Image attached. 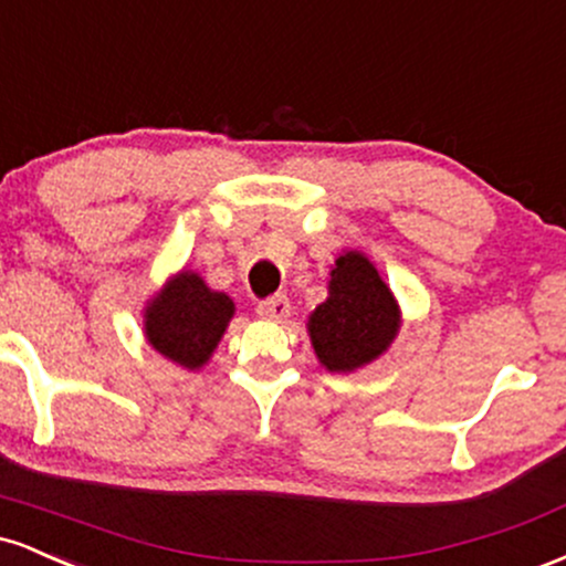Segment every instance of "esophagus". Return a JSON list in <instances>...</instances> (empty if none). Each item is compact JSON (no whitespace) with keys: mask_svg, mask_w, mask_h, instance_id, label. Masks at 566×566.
<instances>
[{"mask_svg":"<svg viewBox=\"0 0 566 566\" xmlns=\"http://www.w3.org/2000/svg\"><path fill=\"white\" fill-rule=\"evenodd\" d=\"M258 316L269 322H282L290 316V301L287 295H271L258 303Z\"/></svg>","mask_w":566,"mask_h":566,"instance_id":"34e87169","label":"esophagus"}]
</instances>
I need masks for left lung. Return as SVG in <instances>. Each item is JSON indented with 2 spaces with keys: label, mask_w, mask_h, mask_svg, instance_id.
<instances>
[{
  "label": "left lung",
  "mask_w": 566,
  "mask_h": 566,
  "mask_svg": "<svg viewBox=\"0 0 566 566\" xmlns=\"http://www.w3.org/2000/svg\"><path fill=\"white\" fill-rule=\"evenodd\" d=\"M329 297L311 314L308 333L329 373H350L380 356L399 329V308L375 265L359 252L337 258Z\"/></svg>",
  "instance_id": "1"
}]
</instances>
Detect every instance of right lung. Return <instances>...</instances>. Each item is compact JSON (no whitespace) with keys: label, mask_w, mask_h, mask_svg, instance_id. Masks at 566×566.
I'll return each mask as SVG.
<instances>
[{"label":"right lung","mask_w":566,"mask_h":566,"mask_svg":"<svg viewBox=\"0 0 566 566\" xmlns=\"http://www.w3.org/2000/svg\"><path fill=\"white\" fill-rule=\"evenodd\" d=\"M233 303L223 292H212L197 274L175 276L146 311L148 343L188 369L210 359L223 337Z\"/></svg>","instance_id":"obj_1"}]
</instances>
